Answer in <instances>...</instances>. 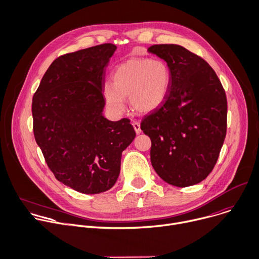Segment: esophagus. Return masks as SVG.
<instances>
[{
	"instance_id": "obj_1",
	"label": "esophagus",
	"mask_w": 259,
	"mask_h": 259,
	"mask_svg": "<svg viewBox=\"0 0 259 259\" xmlns=\"http://www.w3.org/2000/svg\"><path fill=\"white\" fill-rule=\"evenodd\" d=\"M133 126H134V130H135V132H136L137 134H140V133H141L140 123H139L138 121H134V122H133Z\"/></svg>"
}]
</instances>
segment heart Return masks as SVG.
Here are the masks:
<instances>
[{"label":"heart","instance_id":"obj_1","mask_svg":"<svg viewBox=\"0 0 259 259\" xmlns=\"http://www.w3.org/2000/svg\"><path fill=\"white\" fill-rule=\"evenodd\" d=\"M169 85L170 71L164 61L133 58L115 69L113 84L104 85V98L117 114L124 110L125 97L135 110L152 113L165 101Z\"/></svg>","mask_w":259,"mask_h":259}]
</instances>
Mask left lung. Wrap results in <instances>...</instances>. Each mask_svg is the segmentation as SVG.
<instances>
[{
    "instance_id": "8db88e82",
    "label": "left lung",
    "mask_w": 259,
    "mask_h": 259,
    "mask_svg": "<svg viewBox=\"0 0 259 259\" xmlns=\"http://www.w3.org/2000/svg\"><path fill=\"white\" fill-rule=\"evenodd\" d=\"M147 51L163 59L170 71L165 101L141 121L151 138V162L159 177L186 188L214 168L227 134V96L205 60L175 44Z\"/></svg>"
}]
</instances>
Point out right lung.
Listing matches in <instances>:
<instances>
[{"label":"right lung","mask_w":259,"mask_h":259,"mask_svg":"<svg viewBox=\"0 0 259 259\" xmlns=\"http://www.w3.org/2000/svg\"><path fill=\"white\" fill-rule=\"evenodd\" d=\"M105 43L57 58L32 98L34 139L56 179L83 194L114 187L122 152L136 137L131 121L103 117Z\"/></svg>","instance_id":"add662e5"}]
</instances>
